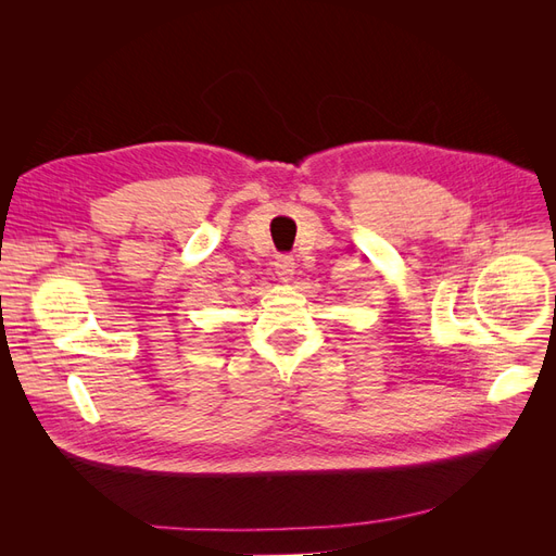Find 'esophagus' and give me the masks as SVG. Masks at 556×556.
Here are the masks:
<instances>
[{"label": "esophagus", "instance_id": "34e87169", "mask_svg": "<svg viewBox=\"0 0 556 556\" xmlns=\"http://www.w3.org/2000/svg\"><path fill=\"white\" fill-rule=\"evenodd\" d=\"M274 266H276V274L280 280H292V276H294V257L292 255H278Z\"/></svg>", "mask_w": 556, "mask_h": 556}]
</instances>
